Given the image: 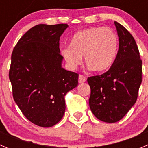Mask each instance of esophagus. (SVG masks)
Instances as JSON below:
<instances>
[{
	"instance_id": "obj_1",
	"label": "esophagus",
	"mask_w": 148,
	"mask_h": 148,
	"mask_svg": "<svg viewBox=\"0 0 148 148\" xmlns=\"http://www.w3.org/2000/svg\"><path fill=\"white\" fill-rule=\"evenodd\" d=\"M86 80H87V78L84 75H79V76H78V82L79 83H83V82H86Z\"/></svg>"
}]
</instances>
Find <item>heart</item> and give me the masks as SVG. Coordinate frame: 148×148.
Segmentation results:
<instances>
[{
  "label": "heart",
  "mask_w": 148,
  "mask_h": 148,
  "mask_svg": "<svg viewBox=\"0 0 148 148\" xmlns=\"http://www.w3.org/2000/svg\"><path fill=\"white\" fill-rule=\"evenodd\" d=\"M119 47L116 34L109 27H90L76 32L70 47L61 51V55L71 69L82 62V57L90 69L104 72L111 67L116 59Z\"/></svg>",
  "instance_id": "obj_1"
}]
</instances>
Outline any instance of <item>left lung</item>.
I'll use <instances>...</instances> for the list:
<instances>
[{
	"instance_id": "left-lung-1",
	"label": "left lung",
	"mask_w": 148,
	"mask_h": 148,
	"mask_svg": "<svg viewBox=\"0 0 148 148\" xmlns=\"http://www.w3.org/2000/svg\"><path fill=\"white\" fill-rule=\"evenodd\" d=\"M119 47L114 63L101 75L87 78L90 108L94 116L108 123L119 121L134 105L142 83V60L131 34L115 21Z\"/></svg>"
}]
</instances>
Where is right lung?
Listing matches in <instances>:
<instances>
[{"mask_svg":"<svg viewBox=\"0 0 148 148\" xmlns=\"http://www.w3.org/2000/svg\"><path fill=\"white\" fill-rule=\"evenodd\" d=\"M67 24H38L18 40L12 53L9 77L14 100L26 118L53 127L64 114V96L78 86V74L62 67L60 37Z\"/></svg>","mask_w":148,"mask_h":148,"instance_id":"1","label":"right lung"}]
</instances>
